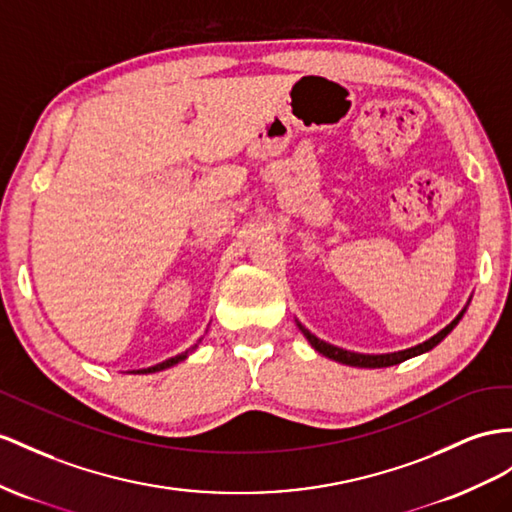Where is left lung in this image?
I'll use <instances>...</instances> for the list:
<instances>
[{
  "mask_svg": "<svg viewBox=\"0 0 512 512\" xmlns=\"http://www.w3.org/2000/svg\"><path fill=\"white\" fill-rule=\"evenodd\" d=\"M463 316V313H461ZM461 316H458L454 322H450L448 326H445V329L441 331V333H437L435 337H430L428 342H424V344H419V346H415V348H409V350H400V352H389V355H357V352H348V350H342V348H337V346H331V344H326V342H322V339H318L316 335H311L305 326H300V331L305 333V337L309 339V344L316 348L320 355H324V357H329V359H335V361H339V363H346V365H355V368H389V365H398V363H402V361H406V359H411V357H417V355H422V352H428V350H432L435 348L441 339L448 335L454 326L458 324V320H461Z\"/></svg>",
  "mask_w": 512,
  "mask_h": 512,
  "instance_id": "1",
  "label": "left lung"
}]
</instances>
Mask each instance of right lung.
Instances as JSON below:
<instances>
[{"label":"right lung","mask_w":512,"mask_h":512,"mask_svg":"<svg viewBox=\"0 0 512 512\" xmlns=\"http://www.w3.org/2000/svg\"><path fill=\"white\" fill-rule=\"evenodd\" d=\"M186 355H188V352H183V355H179V357L166 359V361H162V363L153 365V368H147V370H136V372H138V374H151V372H160V370H166V368H170V365H175V363H179V361L186 359Z\"/></svg>","instance_id":"1"}]
</instances>
